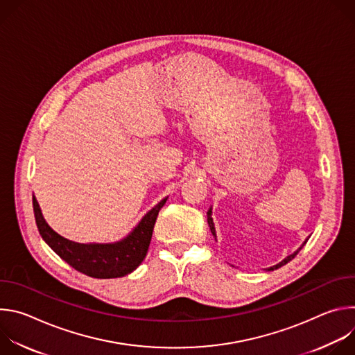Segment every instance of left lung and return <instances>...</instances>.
<instances>
[{"mask_svg": "<svg viewBox=\"0 0 355 355\" xmlns=\"http://www.w3.org/2000/svg\"><path fill=\"white\" fill-rule=\"evenodd\" d=\"M208 225H209V227H211V232H212V234L215 236V239H216V232H215V225H214V219H212V208H209V211H208ZM306 241H308V239L305 240V243H303L295 252L293 254H291V256H288L286 259H284L281 263H278L277 266H272V267H270V268H267V271H274V270H278V268H281L282 266H285V264H288L292 259H295V256L297 254V252L302 250V247L306 244Z\"/></svg>", "mask_w": 355, "mask_h": 355, "instance_id": "left-lung-1", "label": "left lung"}]
</instances>
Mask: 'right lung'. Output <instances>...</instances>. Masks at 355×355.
<instances>
[{"label":"right lung","instance_id":"1","mask_svg":"<svg viewBox=\"0 0 355 355\" xmlns=\"http://www.w3.org/2000/svg\"><path fill=\"white\" fill-rule=\"evenodd\" d=\"M166 200L167 198L148 211L123 240L108 244H81L64 239L50 227L42 216L36 198L32 199L42 239L74 270L99 279L125 277L141 264L147 254L159 211L164 207Z\"/></svg>","mask_w":355,"mask_h":355}]
</instances>
